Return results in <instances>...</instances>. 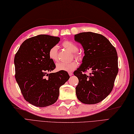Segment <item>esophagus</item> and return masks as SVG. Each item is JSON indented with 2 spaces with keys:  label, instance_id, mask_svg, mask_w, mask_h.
<instances>
[{
  "label": "esophagus",
  "instance_id": "1",
  "mask_svg": "<svg viewBox=\"0 0 134 134\" xmlns=\"http://www.w3.org/2000/svg\"><path fill=\"white\" fill-rule=\"evenodd\" d=\"M69 75L70 76H72V72H69Z\"/></svg>",
  "mask_w": 134,
  "mask_h": 134
}]
</instances>
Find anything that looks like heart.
Segmentation results:
<instances>
[{"instance_id": "heart-1", "label": "heart", "mask_w": 134, "mask_h": 134, "mask_svg": "<svg viewBox=\"0 0 134 134\" xmlns=\"http://www.w3.org/2000/svg\"><path fill=\"white\" fill-rule=\"evenodd\" d=\"M63 47L72 53V55L74 58L78 60H80L82 58L81 53L77 52V46L70 41H65L63 43ZM58 47L57 45H54L50 49L49 51V57L53 61L56 62L58 60ZM77 62L75 60H73L70 63H58L57 64V69L59 71H71L77 66Z\"/></svg>"}]
</instances>
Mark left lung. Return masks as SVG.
<instances>
[{
    "label": "left lung",
    "instance_id": "8db88e82",
    "mask_svg": "<svg viewBox=\"0 0 134 134\" xmlns=\"http://www.w3.org/2000/svg\"><path fill=\"white\" fill-rule=\"evenodd\" d=\"M74 40L84 50L82 64L74 74L79 79L76 87L77 98L86 104L103 101L112 91L118 73L116 50L104 36L83 32L75 35ZM89 70V76L85 72Z\"/></svg>",
    "mask_w": 134,
    "mask_h": 134
}]
</instances>
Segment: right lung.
Segmentation results:
<instances>
[{
    "mask_svg": "<svg viewBox=\"0 0 134 134\" xmlns=\"http://www.w3.org/2000/svg\"><path fill=\"white\" fill-rule=\"evenodd\" d=\"M60 38L41 34L23 42L14 57L15 79L25 100L35 107L43 108L54 104L59 88L69 80L66 71L48 74L55 68L49 51Z\"/></svg>",
    "mask_w": 134,
    "mask_h": 134,
    "instance_id": "add662e5",
    "label": "right lung"
}]
</instances>
